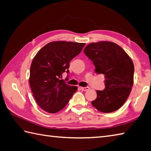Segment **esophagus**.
Wrapping results in <instances>:
<instances>
[{
	"label": "esophagus",
	"instance_id": "1",
	"mask_svg": "<svg viewBox=\"0 0 151 151\" xmlns=\"http://www.w3.org/2000/svg\"><path fill=\"white\" fill-rule=\"evenodd\" d=\"M81 89L82 91H88V90L90 89V87H81Z\"/></svg>",
	"mask_w": 151,
	"mask_h": 151
}]
</instances>
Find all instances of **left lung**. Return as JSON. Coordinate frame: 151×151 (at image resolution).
<instances>
[{
    "instance_id": "obj_1",
    "label": "left lung",
    "mask_w": 151,
    "mask_h": 151,
    "mask_svg": "<svg viewBox=\"0 0 151 151\" xmlns=\"http://www.w3.org/2000/svg\"><path fill=\"white\" fill-rule=\"evenodd\" d=\"M95 66V72L104 75L105 89L96 91L97 96L91 102L102 112H112L124 104L133 84L134 65L119 45L100 41L87 45L83 50Z\"/></svg>"
}]
</instances>
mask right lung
Listing matches in <instances>:
<instances>
[{
    "label": "right lung",
    "mask_w": 151,
    "mask_h": 151,
    "mask_svg": "<svg viewBox=\"0 0 151 151\" xmlns=\"http://www.w3.org/2000/svg\"><path fill=\"white\" fill-rule=\"evenodd\" d=\"M85 43L53 41L37 53L30 67L29 85L34 98L42 110L56 113L66 106L78 90L62 79L69 73L70 62L78 56Z\"/></svg>",
    "instance_id": "obj_1"
}]
</instances>
